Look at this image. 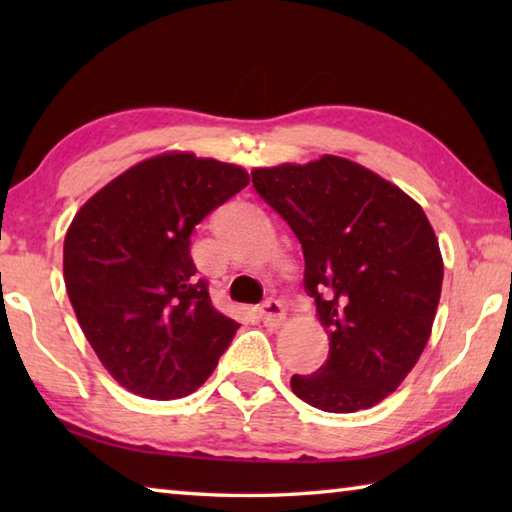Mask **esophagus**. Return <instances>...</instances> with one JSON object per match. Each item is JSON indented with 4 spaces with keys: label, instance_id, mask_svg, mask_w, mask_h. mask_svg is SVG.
<instances>
[{
    "label": "esophagus",
    "instance_id": "obj_1",
    "mask_svg": "<svg viewBox=\"0 0 512 512\" xmlns=\"http://www.w3.org/2000/svg\"><path fill=\"white\" fill-rule=\"evenodd\" d=\"M284 307L280 300H266L262 307H259V318H262V323L266 327H280L284 323Z\"/></svg>",
    "mask_w": 512,
    "mask_h": 512
}]
</instances>
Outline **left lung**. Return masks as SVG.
Instances as JSON below:
<instances>
[{
	"instance_id": "1",
	"label": "left lung",
	"mask_w": 512,
	"mask_h": 512,
	"mask_svg": "<svg viewBox=\"0 0 512 512\" xmlns=\"http://www.w3.org/2000/svg\"><path fill=\"white\" fill-rule=\"evenodd\" d=\"M253 187L289 223L305 289L329 336L327 361L291 391L329 413L370 409L418 363L436 318L443 257L422 207L336 155L253 171Z\"/></svg>"
}]
</instances>
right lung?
Here are the masks:
<instances>
[{
    "mask_svg": "<svg viewBox=\"0 0 512 512\" xmlns=\"http://www.w3.org/2000/svg\"><path fill=\"white\" fill-rule=\"evenodd\" d=\"M248 183L237 164L162 153L76 212L63 248L67 296L85 339L126 391L185 397L228 350L239 323L212 307L189 237Z\"/></svg>",
    "mask_w": 512,
    "mask_h": 512,
    "instance_id": "add662e5",
    "label": "right lung"
}]
</instances>
